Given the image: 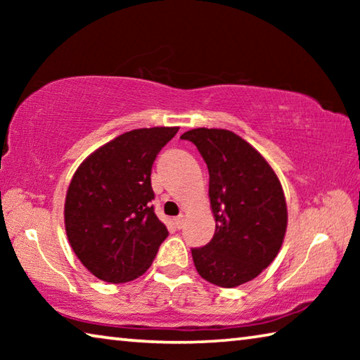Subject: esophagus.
Masks as SVG:
<instances>
[{
	"label": "esophagus",
	"instance_id": "1",
	"mask_svg": "<svg viewBox=\"0 0 360 360\" xmlns=\"http://www.w3.org/2000/svg\"><path fill=\"white\" fill-rule=\"evenodd\" d=\"M184 221H186L184 214H179L178 217L174 219V224H176V227H178V229H182V227H184Z\"/></svg>",
	"mask_w": 360,
	"mask_h": 360
}]
</instances>
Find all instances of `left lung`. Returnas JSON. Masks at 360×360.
Here are the masks:
<instances>
[{"mask_svg":"<svg viewBox=\"0 0 360 360\" xmlns=\"http://www.w3.org/2000/svg\"><path fill=\"white\" fill-rule=\"evenodd\" d=\"M192 141L208 167L216 219L212 240L192 249L198 275L219 288H236L259 276L281 249L288 206L278 176L245 139L222 129H193Z\"/></svg>","mask_w":360,"mask_h":360,"instance_id":"left-lung-1","label":"left lung"}]
</instances>
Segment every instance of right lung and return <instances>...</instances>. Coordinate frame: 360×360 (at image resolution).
<instances>
[{"instance_id":"right-lung-1","label":"right lung","mask_w":360,"mask_h":360,"mask_svg":"<svg viewBox=\"0 0 360 360\" xmlns=\"http://www.w3.org/2000/svg\"><path fill=\"white\" fill-rule=\"evenodd\" d=\"M178 127L127 131L79 165L65 200V229L82 265L101 281L136 279L168 236L150 202L152 165Z\"/></svg>"}]
</instances>
